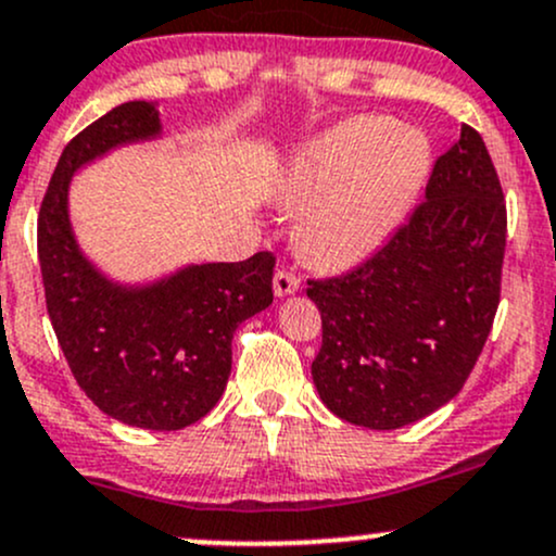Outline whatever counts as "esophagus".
Segmentation results:
<instances>
[{
	"label": "esophagus",
	"instance_id": "esophagus-1",
	"mask_svg": "<svg viewBox=\"0 0 556 556\" xmlns=\"http://www.w3.org/2000/svg\"><path fill=\"white\" fill-rule=\"evenodd\" d=\"M298 288H301V279H298L293 271H285V268H279V271L274 274V295L277 298L293 295V293H298Z\"/></svg>",
	"mask_w": 556,
	"mask_h": 556
}]
</instances>
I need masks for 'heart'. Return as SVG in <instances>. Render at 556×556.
Wrapping results in <instances>:
<instances>
[{"instance_id": "b5f03b06", "label": "heart", "mask_w": 556, "mask_h": 556, "mask_svg": "<svg viewBox=\"0 0 556 556\" xmlns=\"http://www.w3.org/2000/svg\"><path fill=\"white\" fill-rule=\"evenodd\" d=\"M429 170V146L386 116H354L290 162L279 197L303 207L301 255L343 268L367 258L400 226Z\"/></svg>"}]
</instances>
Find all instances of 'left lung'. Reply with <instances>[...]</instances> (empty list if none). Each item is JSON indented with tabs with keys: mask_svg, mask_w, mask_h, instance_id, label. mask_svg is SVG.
I'll return each mask as SVG.
<instances>
[{
	"mask_svg": "<svg viewBox=\"0 0 556 556\" xmlns=\"http://www.w3.org/2000/svg\"><path fill=\"white\" fill-rule=\"evenodd\" d=\"M506 202L475 127L434 162L426 200L362 266L308 279L323 314L312 378L327 410L389 431L447 405L501 301Z\"/></svg>",
	"mask_w": 556,
	"mask_h": 556,
	"instance_id": "1",
	"label": "left lung"
}]
</instances>
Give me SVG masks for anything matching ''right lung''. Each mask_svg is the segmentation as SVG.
Instances as JSON below:
<instances>
[{
  "mask_svg": "<svg viewBox=\"0 0 556 556\" xmlns=\"http://www.w3.org/2000/svg\"><path fill=\"white\" fill-rule=\"evenodd\" d=\"M160 136L154 101H127L85 127L47 186L37 248L47 314L81 391L122 424L178 431L218 405L233 330L274 301V255L191 263L156 282L122 285L81 253L68 218L74 173Z\"/></svg>",
  "mask_w": 556,
  "mask_h": 556,
  "instance_id": "add662e5",
  "label": "right lung"
}]
</instances>
